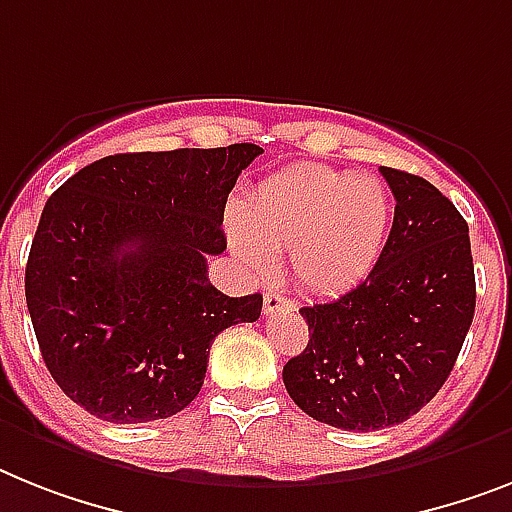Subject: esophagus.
<instances>
[{"instance_id":"obj_1","label":"esophagus","mask_w":512,"mask_h":512,"mask_svg":"<svg viewBox=\"0 0 512 512\" xmlns=\"http://www.w3.org/2000/svg\"><path fill=\"white\" fill-rule=\"evenodd\" d=\"M295 301L293 298H287L282 293H266L264 295V314L272 316V314H282V311H293Z\"/></svg>"}]
</instances>
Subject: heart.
Masks as SVG:
<instances>
[{"label": "heart", "instance_id": "obj_1", "mask_svg": "<svg viewBox=\"0 0 512 512\" xmlns=\"http://www.w3.org/2000/svg\"><path fill=\"white\" fill-rule=\"evenodd\" d=\"M392 225L390 193L377 177L295 164L266 177L248 209L227 214L232 251L253 272H272L293 251L295 277L316 293H340L377 266Z\"/></svg>", "mask_w": 512, "mask_h": 512}]
</instances>
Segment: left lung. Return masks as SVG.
<instances>
[{"mask_svg":"<svg viewBox=\"0 0 512 512\" xmlns=\"http://www.w3.org/2000/svg\"><path fill=\"white\" fill-rule=\"evenodd\" d=\"M379 172L395 196L382 256L361 285L301 308L308 345L282 369L295 405L345 432L421 411L450 377L476 308L466 219L424 177Z\"/></svg>","mask_w":512,"mask_h":512,"instance_id":"1","label":"left lung"}]
</instances>
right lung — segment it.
I'll use <instances>...</instances> for the list:
<instances>
[{
	"label": "right lung",
	"mask_w": 512,
	"mask_h": 512,
	"mask_svg": "<svg viewBox=\"0 0 512 512\" xmlns=\"http://www.w3.org/2000/svg\"><path fill=\"white\" fill-rule=\"evenodd\" d=\"M259 154L256 143L114 154L49 196L25 301L46 369L91 416H175L201 392L214 337L259 319V293L230 298L206 277V256L227 248V196Z\"/></svg>",
	"instance_id": "add662e5"
}]
</instances>
